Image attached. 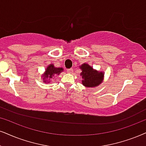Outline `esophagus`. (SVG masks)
Listing matches in <instances>:
<instances>
[{
	"instance_id": "1",
	"label": "esophagus",
	"mask_w": 146,
	"mask_h": 146,
	"mask_svg": "<svg viewBox=\"0 0 146 146\" xmlns=\"http://www.w3.org/2000/svg\"><path fill=\"white\" fill-rule=\"evenodd\" d=\"M67 73H72L73 72V69H72V68H71V69H68L67 70Z\"/></svg>"
}]
</instances>
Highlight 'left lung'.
I'll return each mask as SVG.
<instances>
[{"label": "left lung", "instance_id": "left-lung-1", "mask_svg": "<svg viewBox=\"0 0 146 146\" xmlns=\"http://www.w3.org/2000/svg\"><path fill=\"white\" fill-rule=\"evenodd\" d=\"M80 69L82 70L81 75L83 78L82 84L84 86L92 88L98 86L102 82L104 76L102 72H97L89 64L85 63L81 66Z\"/></svg>", "mask_w": 146, "mask_h": 146}]
</instances>
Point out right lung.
Here are the masks:
<instances>
[{"instance_id":"add662e5","label":"right lung","mask_w":146,"mask_h":146,"mask_svg":"<svg viewBox=\"0 0 146 146\" xmlns=\"http://www.w3.org/2000/svg\"><path fill=\"white\" fill-rule=\"evenodd\" d=\"M62 70H63L62 68H56L54 67L53 64H50L48 67H47L45 74L43 76L44 82L45 83L48 82V80L46 79L52 78V77L54 76V75H59L60 73H61V71H62Z\"/></svg>"}]
</instances>
